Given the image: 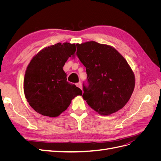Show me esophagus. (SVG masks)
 I'll list each match as a JSON object with an SVG mask.
<instances>
[{"label":"esophagus","mask_w":161,"mask_h":161,"mask_svg":"<svg viewBox=\"0 0 161 161\" xmlns=\"http://www.w3.org/2000/svg\"><path fill=\"white\" fill-rule=\"evenodd\" d=\"M76 85L78 87H79V88L82 89V84H81V82H78V83H76Z\"/></svg>","instance_id":"esophagus-1"}]
</instances>
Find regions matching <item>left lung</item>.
Wrapping results in <instances>:
<instances>
[{
	"mask_svg": "<svg viewBox=\"0 0 161 161\" xmlns=\"http://www.w3.org/2000/svg\"><path fill=\"white\" fill-rule=\"evenodd\" d=\"M76 54L86 67L87 82L82 97L92 109L108 115L128 103L135 77L127 61L111 46L95 42L76 44Z\"/></svg>",
	"mask_w": 161,
	"mask_h": 161,
	"instance_id": "obj_1",
	"label": "left lung"
}]
</instances>
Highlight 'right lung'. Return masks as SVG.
I'll use <instances>...</instances> for the list:
<instances>
[{"label":"right lung","instance_id":"add662e5","mask_svg":"<svg viewBox=\"0 0 161 161\" xmlns=\"http://www.w3.org/2000/svg\"><path fill=\"white\" fill-rule=\"evenodd\" d=\"M76 45L58 43L33 58L24 78V92L31 108L45 116L57 117L64 111L80 89L67 81L63 66L75 54Z\"/></svg>","mask_w":161,"mask_h":161}]
</instances>
